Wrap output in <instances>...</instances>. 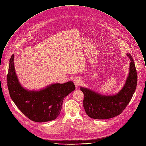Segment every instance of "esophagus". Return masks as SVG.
<instances>
[{
	"label": "esophagus",
	"mask_w": 146,
	"mask_h": 146,
	"mask_svg": "<svg viewBox=\"0 0 146 146\" xmlns=\"http://www.w3.org/2000/svg\"><path fill=\"white\" fill-rule=\"evenodd\" d=\"M73 82L76 86H78L81 83V79L79 78H75L73 80Z\"/></svg>",
	"instance_id": "34e87169"
}]
</instances>
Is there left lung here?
I'll use <instances>...</instances> for the list:
<instances>
[{
  "instance_id": "left-lung-1",
  "label": "left lung",
  "mask_w": 146,
  "mask_h": 146,
  "mask_svg": "<svg viewBox=\"0 0 146 146\" xmlns=\"http://www.w3.org/2000/svg\"><path fill=\"white\" fill-rule=\"evenodd\" d=\"M126 56L130 61L129 73L125 85L117 94L104 96L80 87L84 96V108L90 117L101 120L115 117L121 113L130 101L137 85V72L132 56L130 53Z\"/></svg>"
}]
</instances>
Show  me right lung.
Instances as JSON below:
<instances>
[{
  "mask_svg": "<svg viewBox=\"0 0 146 146\" xmlns=\"http://www.w3.org/2000/svg\"><path fill=\"white\" fill-rule=\"evenodd\" d=\"M12 55L7 74V85L13 102L29 119L42 123L56 119L60 114L64 98L74 91L72 82L53 84L39 91L28 90L19 83Z\"/></svg>",
  "mask_w": 146,
  "mask_h": 146,
  "instance_id": "add662e5",
  "label": "right lung"
}]
</instances>
